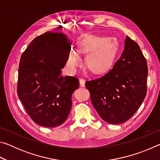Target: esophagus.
Listing matches in <instances>:
<instances>
[{
    "instance_id": "34e87169",
    "label": "esophagus",
    "mask_w": 160,
    "mask_h": 160,
    "mask_svg": "<svg viewBox=\"0 0 160 160\" xmlns=\"http://www.w3.org/2000/svg\"><path fill=\"white\" fill-rule=\"evenodd\" d=\"M80 85L81 87H85V79H82V78H81L80 79Z\"/></svg>"
}]
</instances>
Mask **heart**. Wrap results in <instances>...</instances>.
<instances>
[{"instance_id": "b5f03b06", "label": "heart", "mask_w": 160, "mask_h": 160, "mask_svg": "<svg viewBox=\"0 0 160 160\" xmlns=\"http://www.w3.org/2000/svg\"><path fill=\"white\" fill-rule=\"evenodd\" d=\"M78 51L90 53L87 58V65L94 72H105L111 66L115 57L116 44L107 37L89 35L79 43ZM80 57L76 51L70 53L68 66L74 68L80 63Z\"/></svg>"}]
</instances>
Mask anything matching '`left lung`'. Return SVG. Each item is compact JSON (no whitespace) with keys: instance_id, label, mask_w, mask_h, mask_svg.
Returning a JSON list of instances; mask_svg holds the SVG:
<instances>
[{"instance_id":"8db88e82","label":"left lung","mask_w":160,"mask_h":160,"mask_svg":"<svg viewBox=\"0 0 160 160\" xmlns=\"http://www.w3.org/2000/svg\"><path fill=\"white\" fill-rule=\"evenodd\" d=\"M148 70L138 44L126 36L123 53L112 68L85 82L92 104L103 120L120 124L132 117L146 96Z\"/></svg>"}]
</instances>
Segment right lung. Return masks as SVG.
<instances>
[{
  "mask_svg": "<svg viewBox=\"0 0 160 160\" xmlns=\"http://www.w3.org/2000/svg\"><path fill=\"white\" fill-rule=\"evenodd\" d=\"M64 34L47 32L34 39L22 54L17 92L34 123L53 128L66 120L71 97L79 87L72 76H61L70 51Z\"/></svg>",
  "mask_w": 160,
  "mask_h": 160,
  "instance_id": "add662e5",
  "label": "right lung"
}]
</instances>
